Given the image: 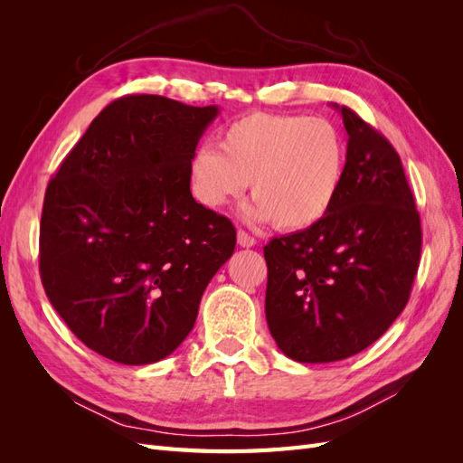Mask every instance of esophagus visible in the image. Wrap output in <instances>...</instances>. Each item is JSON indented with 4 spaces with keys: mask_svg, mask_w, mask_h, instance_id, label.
<instances>
[{
    "mask_svg": "<svg viewBox=\"0 0 463 463\" xmlns=\"http://www.w3.org/2000/svg\"><path fill=\"white\" fill-rule=\"evenodd\" d=\"M237 243H240L241 247H255L257 245V240L253 235H249L247 232H243V230H240L237 232Z\"/></svg>",
    "mask_w": 463,
    "mask_h": 463,
    "instance_id": "obj_1",
    "label": "esophagus"
}]
</instances>
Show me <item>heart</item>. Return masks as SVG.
Listing matches in <instances>:
<instances>
[{
  "label": "heart",
  "mask_w": 463,
  "mask_h": 463,
  "mask_svg": "<svg viewBox=\"0 0 463 463\" xmlns=\"http://www.w3.org/2000/svg\"><path fill=\"white\" fill-rule=\"evenodd\" d=\"M218 148L191 160V189L206 208L240 199L250 181L255 220L301 232L325 218L344 187L347 145L326 119L249 114L222 131Z\"/></svg>",
  "instance_id": "heart-1"
}]
</instances>
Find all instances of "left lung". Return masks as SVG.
<instances>
[{
	"mask_svg": "<svg viewBox=\"0 0 463 463\" xmlns=\"http://www.w3.org/2000/svg\"><path fill=\"white\" fill-rule=\"evenodd\" d=\"M335 109L349 137L335 204L264 247L266 322L299 363L340 361L381 338L408 305L421 259V220L396 148L354 109Z\"/></svg>",
	"mask_w": 463,
	"mask_h": 463,
	"instance_id": "obj_1",
	"label": "left lung"
}]
</instances>
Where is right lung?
I'll return each mask as SVG.
<instances>
[{
  "mask_svg": "<svg viewBox=\"0 0 463 463\" xmlns=\"http://www.w3.org/2000/svg\"><path fill=\"white\" fill-rule=\"evenodd\" d=\"M216 116V106L121 96L50 179L42 286L69 330L111 361L148 365L170 355L233 255L230 218L191 194L194 148Z\"/></svg>",
  "mask_w": 463,
  "mask_h": 463,
  "instance_id": "1",
  "label": "right lung"
}]
</instances>
